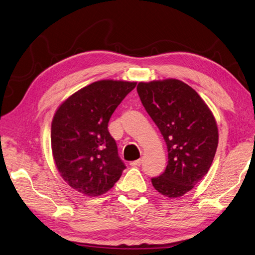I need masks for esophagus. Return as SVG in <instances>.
<instances>
[{"mask_svg":"<svg viewBox=\"0 0 255 255\" xmlns=\"http://www.w3.org/2000/svg\"><path fill=\"white\" fill-rule=\"evenodd\" d=\"M140 163H142V159H137V160L129 162V165H131L132 167H138V166H140Z\"/></svg>","mask_w":255,"mask_h":255,"instance_id":"esophagus-1","label":"esophagus"}]
</instances>
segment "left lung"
Listing matches in <instances>:
<instances>
[{
  "mask_svg": "<svg viewBox=\"0 0 255 255\" xmlns=\"http://www.w3.org/2000/svg\"><path fill=\"white\" fill-rule=\"evenodd\" d=\"M137 93L168 150L166 170L151 183L162 195L182 196L212 165L218 145L216 120L200 95L179 80L138 83Z\"/></svg>",
  "mask_w": 255,
  "mask_h": 255,
  "instance_id": "1",
  "label": "left lung"
}]
</instances>
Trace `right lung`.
<instances>
[{"mask_svg": "<svg viewBox=\"0 0 255 255\" xmlns=\"http://www.w3.org/2000/svg\"><path fill=\"white\" fill-rule=\"evenodd\" d=\"M135 86V82H95L70 96L56 110L51 124L55 166L77 192L87 196L104 194L126 169L108 123Z\"/></svg>", "mask_w": 255, "mask_h": 255, "instance_id": "add662e5", "label": "right lung"}]
</instances>
